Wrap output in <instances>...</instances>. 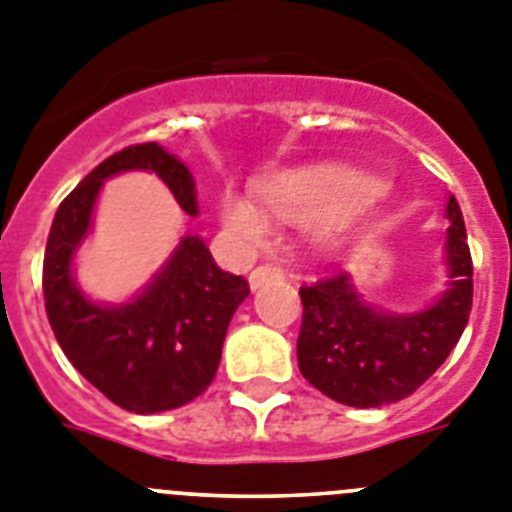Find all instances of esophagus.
I'll list each match as a JSON object with an SVG mask.
<instances>
[{"mask_svg":"<svg viewBox=\"0 0 512 512\" xmlns=\"http://www.w3.org/2000/svg\"><path fill=\"white\" fill-rule=\"evenodd\" d=\"M274 279H282V269L279 266H256V269L251 271V277H248V284H251V289H261L266 282H274Z\"/></svg>","mask_w":512,"mask_h":512,"instance_id":"1","label":"esophagus"}]
</instances>
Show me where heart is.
<instances>
[{
    "instance_id": "b5f03b06",
    "label": "heart",
    "mask_w": 512,
    "mask_h": 512,
    "mask_svg": "<svg viewBox=\"0 0 512 512\" xmlns=\"http://www.w3.org/2000/svg\"><path fill=\"white\" fill-rule=\"evenodd\" d=\"M382 194V184L372 176L336 166L300 169L279 174L256 187V202L225 197L220 207L223 225L235 241L261 246L277 223H323L336 228L341 217L361 210Z\"/></svg>"
}]
</instances>
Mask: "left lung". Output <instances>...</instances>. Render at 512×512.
<instances>
[{
	"instance_id": "8db88e82",
	"label": "left lung",
	"mask_w": 512,
	"mask_h": 512,
	"mask_svg": "<svg viewBox=\"0 0 512 512\" xmlns=\"http://www.w3.org/2000/svg\"><path fill=\"white\" fill-rule=\"evenodd\" d=\"M446 289L415 312H390L361 297L351 274L302 287L297 364L307 382L351 408H382L413 395L454 351L472 310V256L459 202H446Z\"/></svg>"
}]
</instances>
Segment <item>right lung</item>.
<instances>
[{
	"label": "right lung",
	"instance_id": "add662e5",
	"mask_svg": "<svg viewBox=\"0 0 512 512\" xmlns=\"http://www.w3.org/2000/svg\"><path fill=\"white\" fill-rule=\"evenodd\" d=\"M125 171H151L187 215H197L194 176L158 143L122 148L84 176L53 217L43 259L45 312L58 346L107 400L138 415L182 408L215 379L230 318L248 282L217 269L197 233H184L151 282L125 302L81 292L74 256L92 230L102 184Z\"/></svg>",
	"mask_w": 512,
	"mask_h": 512
}]
</instances>
